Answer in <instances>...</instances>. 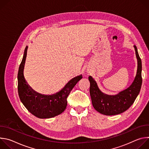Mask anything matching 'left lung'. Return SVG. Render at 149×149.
<instances>
[{"label": "left lung", "mask_w": 149, "mask_h": 149, "mask_svg": "<svg viewBox=\"0 0 149 149\" xmlns=\"http://www.w3.org/2000/svg\"><path fill=\"white\" fill-rule=\"evenodd\" d=\"M137 59L136 76L131 86L117 95H109L104 94L99 89L96 81L91 76L88 77L90 82V94L92 104L95 110L106 116L117 115L128 110L134 103L139 95L142 84L141 60L137 49L134 45Z\"/></svg>", "instance_id": "1"}]
</instances>
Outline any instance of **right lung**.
<instances>
[{"mask_svg": "<svg viewBox=\"0 0 149 149\" xmlns=\"http://www.w3.org/2000/svg\"><path fill=\"white\" fill-rule=\"evenodd\" d=\"M26 46L17 74V90L20 100L26 109L39 118L55 117L64 111L67 105V97L76 84L82 78V75L71 79L59 92L45 95L34 91L28 84L24 75V69L27 55Z\"/></svg>", "mask_w": 149, "mask_h": 149, "instance_id": "add662e5", "label": "right lung"}]
</instances>
